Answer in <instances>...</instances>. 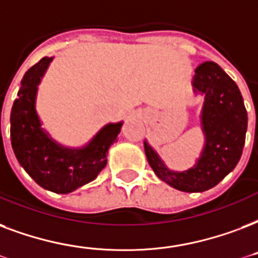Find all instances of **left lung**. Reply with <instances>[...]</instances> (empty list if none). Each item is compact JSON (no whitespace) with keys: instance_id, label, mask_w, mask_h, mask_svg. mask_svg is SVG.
Returning a JSON list of instances; mask_svg holds the SVG:
<instances>
[{"instance_id":"obj_1","label":"left lung","mask_w":258,"mask_h":258,"mask_svg":"<svg viewBox=\"0 0 258 258\" xmlns=\"http://www.w3.org/2000/svg\"><path fill=\"white\" fill-rule=\"evenodd\" d=\"M195 92L204 94L202 125L206 137L203 153L194 168L172 172L149 143L145 153L162 181L182 192H203L225 178L242 155L247 113L237 84L215 62H204L195 70Z\"/></svg>"}]
</instances>
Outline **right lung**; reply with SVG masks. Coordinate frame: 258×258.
<instances>
[{
  "mask_svg": "<svg viewBox=\"0 0 258 258\" xmlns=\"http://www.w3.org/2000/svg\"><path fill=\"white\" fill-rule=\"evenodd\" d=\"M51 60L44 56L23 77L11 112V141L20 165L39 185L55 194H69L94 180L105 168L108 149L116 142L123 123L103 127L82 149L54 142L40 127L35 109L37 85Z\"/></svg>",
  "mask_w": 258,
  "mask_h": 258,
  "instance_id": "right-lung-1",
  "label": "right lung"
}]
</instances>
